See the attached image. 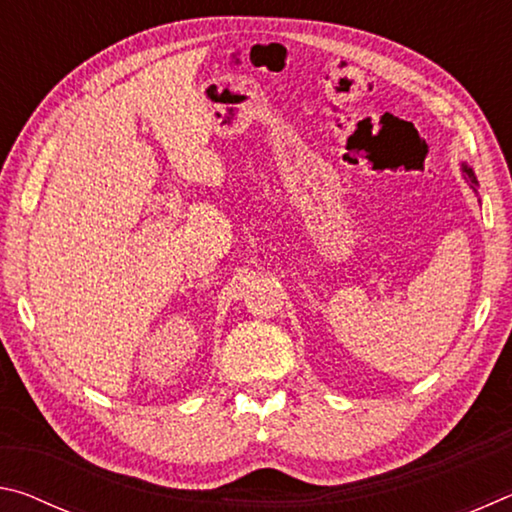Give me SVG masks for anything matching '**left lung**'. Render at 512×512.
<instances>
[{"mask_svg": "<svg viewBox=\"0 0 512 512\" xmlns=\"http://www.w3.org/2000/svg\"><path fill=\"white\" fill-rule=\"evenodd\" d=\"M461 171H463V178L467 180V185L472 187V192H476V187H479V183H476V176H474L472 167H467V164L463 162V164H461Z\"/></svg>", "mask_w": 512, "mask_h": 512, "instance_id": "8db88e82", "label": "left lung"}]
</instances>
